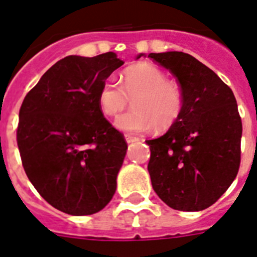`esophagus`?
Here are the masks:
<instances>
[{"label":"esophagus","mask_w":257,"mask_h":257,"mask_svg":"<svg viewBox=\"0 0 257 257\" xmlns=\"http://www.w3.org/2000/svg\"><path fill=\"white\" fill-rule=\"evenodd\" d=\"M125 141L131 144V142H135V141H139V137H136V136L132 135H125Z\"/></svg>","instance_id":"esophagus-1"}]
</instances>
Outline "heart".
I'll return each mask as SVG.
<instances>
[{"label":"heart","mask_w":257,"mask_h":257,"mask_svg":"<svg viewBox=\"0 0 257 257\" xmlns=\"http://www.w3.org/2000/svg\"><path fill=\"white\" fill-rule=\"evenodd\" d=\"M133 99V111L118 116L116 126L129 133H145L157 126L167 129L180 117L185 96L182 86L150 64L125 69L120 83L105 79L98 92L99 107L105 116H117Z\"/></svg>","instance_id":"heart-1"}]
</instances>
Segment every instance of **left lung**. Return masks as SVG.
I'll use <instances>...</instances> for the list:
<instances>
[{
	"label": "left lung",
	"mask_w": 257,
	"mask_h": 257,
	"mask_svg": "<svg viewBox=\"0 0 257 257\" xmlns=\"http://www.w3.org/2000/svg\"><path fill=\"white\" fill-rule=\"evenodd\" d=\"M148 57L175 75L185 96L182 115L169 132L146 141L153 189L175 210H204L238 175L242 118L236 99L212 69L188 53Z\"/></svg>",
	"instance_id": "8db88e82"
}]
</instances>
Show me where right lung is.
Wrapping results in <instances>:
<instances>
[{
	"label": "right lung",
	"instance_id": "right-lung-1",
	"mask_svg": "<svg viewBox=\"0 0 257 257\" xmlns=\"http://www.w3.org/2000/svg\"><path fill=\"white\" fill-rule=\"evenodd\" d=\"M122 64L113 52L68 56L43 74L19 109L17 144L26 175L66 214H94L116 191L128 145L103 115L98 92Z\"/></svg>",
	"mask_w": 257,
	"mask_h": 257
}]
</instances>
